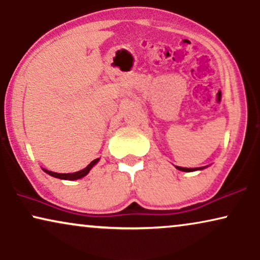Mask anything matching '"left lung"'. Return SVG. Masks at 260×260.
<instances>
[{
    "mask_svg": "<svg viewBox=\"0 0 260 260\" xmlns=\"http://www.w3.org/2000/svg\"><path fill=\"white\" fill-rule=\"evenodd\" d=\"M178 170L181 171H185V172H190V171H196V170H202L203 168H196V169H188V168H181V166H176Z\"/></svg>",
    "mask_w": 260,
    "mask_h": 260,
    "instance_id": "obj_1",
    "label": "left lung"
}]
</instances>
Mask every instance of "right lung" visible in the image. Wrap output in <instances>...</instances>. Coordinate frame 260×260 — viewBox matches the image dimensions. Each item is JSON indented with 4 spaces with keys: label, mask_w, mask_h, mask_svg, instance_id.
<instances>
[{
    "label": "right lung",
    "mask_w": 260,
    "mask_h": 260,
    "mask_svg": "<svg viewBox=\"0 0 260 260\" xmlns=\"http://www.w3.org/2000/svg\"><path fill=\"white\" fill-rule=\"evenodd\" d=\"M98 161H99V158L95 159V160H92L91 162H90V164L86 166L85 169H83V170H81V171L74 172V174H57V172H52V171L45 170V169H44V171L46 172V174L50 175V176H52V177L60 178V179H68V181H75V179H79V178L84 177V176L88 175L89 171L91 170L92 166H94Z\"/></svg>",
    "instance_id": "obj_1"
}]
</instances>
